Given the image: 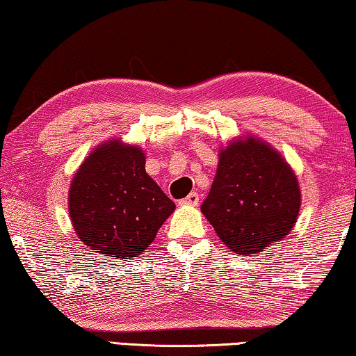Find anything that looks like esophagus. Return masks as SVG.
I'll use <instances>...</instances> for the list:
<instances>
[{
  "label": "esophagus",
  "instance_id": "esophagus-1",
  "mask_svg": "<svg viewBox=\"0 0 356 356\" xmlns=\"http://www.w3.org/2000/svg\"><path fill=\"white\" fill-rule=\"evenodd\" d=\"M199 200H200L199 194L191 193L188 197H184V199L179 202V204H181V205H189V207H195V205H199Z\"/></svg>",
  "mask_w": 356,
  "mask_h": 356
}]
</instances>
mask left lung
Returning a JSON list of instances; mask_svg holds the SVG:
<instances>
[{"label":"left lung","instance_id":"obj_1","mask_svg":"<svg viewBox=\"0 0 356 356\" xmlns=\"http://www.w3.org/2000/svg\"><path fill=\"white\" fill-rule=\"evenodd\" d=\"M299 209L293 168L266 141L250 135L221 149L216 177L200 207L221 242L247 256L288 235Z\"/></svg>","mask_w":356,"mask_h":356}]
</instances>
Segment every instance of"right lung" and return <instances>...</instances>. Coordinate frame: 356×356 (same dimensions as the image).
Returning a JSON list of instances; mask_svg holds the SVG:
<instances>
[{"label": "right lung", "mask_w": 356, "mask_h": 356, "mask_svg": "<svg viewBox=\"0 0 356 356\" xmlns=\"http://www.w3.org/2000/svg\"><path fill=\"white\" fill-rule=\"evenodd\" d=\"M145 162L141 147L111 140L95 147L73 177L71 222L81 242L102 258H136L175 210Z\"/></svg>", "instance_id": "add662e5"}]
</instances>
